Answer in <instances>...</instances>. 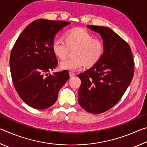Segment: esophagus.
Masks as SVG:
<instances>
[{
  "label": "esophagus",
  "mask_w": 147,
  "mask_h": 147,
  "mask_svg": "<svg viewBox=\"0 0 147 147\" xmlns=\"http://www.w3.org/2000/svg\"><path fill=\"white\" fill-rule=\"evenodd\" d=\"M69 75H70V76L71 77H73V76H74L76 75V74L74 73V72H73V71H70L69 72Z\"/></svg>",
  "instance_id": "obj_1"
}]
</instances>
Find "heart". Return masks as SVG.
<instances>
[{"label": "heart", "mask_w": 147, "mask_h": 147, "mask_svg": "<svg viewBox=\"0 0 147 147\" xmlns=\"http://www.w3.org/2000/svg\"><path fill=\"white\" fill-rule=\"evenodd\" d=\"M65 41L61 38L55 39L53 43L54 54L60 59L65 58L69 49H76L75 58L62 61L59 67L61 69L71 71H78L87 65L93 66L100 60L104 52V45L100 39H94L93 35L87 30L74 28L65 36Z\"/></svg>", "instance_id": "heart-1"}]
</instances>
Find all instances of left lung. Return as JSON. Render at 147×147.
<instances>
[{"mask_svg": "<svg viewBox=\"0 0 147 147\" xmlns=\"http://www.w3.org/2000/svg\"><path fill=\"white\" fill-rule=\"evenodd\" d=\"M87 27L100 35L104 52L97 63L78 75L81 80L78 103L88 112L98 114L112 108L123 96L133 78L134 63L130 46L112 30Z\"/></svg>", "mask_w": 147, "mask_h": 147, "instance_id": "obj_1", "label": "left lung"}]
</instances>
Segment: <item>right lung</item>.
<instances>
[{
    "instance_id": "1",
    "label": "right lung",
    "mask_w": 147,
    "mask_h": 147,
    "mask_svg": "<svg viewBox=\"0 0 147 147\" xmlns=\"http://www.w3.org/2000/svg\"><path fill=\"white\" fill-rule=\"evenodd\" d=\"M69 24L37 19L20 34L11 50L12 81L20 97L32 108L43 109L53 106L59 89L69 78L66 70L49 73L58 64L53 50L56 34Z\"/></svg>"
}]
</instances>
